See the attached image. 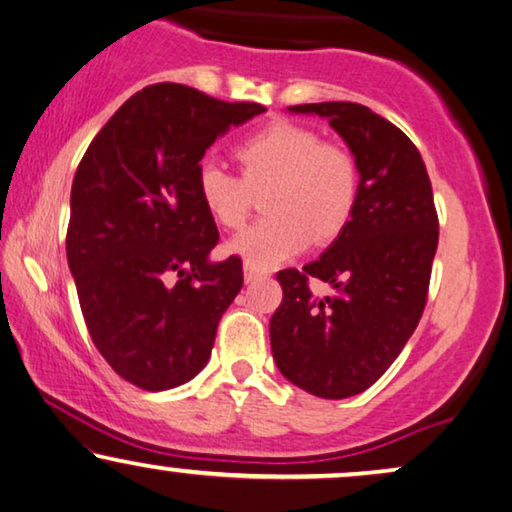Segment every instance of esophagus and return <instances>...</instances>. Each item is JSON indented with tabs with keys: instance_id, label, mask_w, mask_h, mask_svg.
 <instances>
[{
	"instance_id": "esophagus-1",
	"label": "esophagus",
	"mask_w": 512,
	"mask_h": 512,
	"mask_svg": "<svg viewBox=\"0 0 512 512\" xmlns=\"http://www.w3.org/2000/svg\"><path fill=\"white\" fill-rule=\"evenodd\" d=\"M265 272L261 270H254L251 265H244V282L251 284V282H258V279H263Z\"/></svg>"
}]
</instances>
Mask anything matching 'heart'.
I'll list each match as a JSON object with an SVG mask.
<instances>
[{
    "label": "heart",
    "mask_w": 512,
    "mask_h": 512,
    "mask_svg": "<svg viewBox=\"0 0 512 512\" xmlns=\"http://www.w3.org/2000/svg\"><path fill=\"white\" fill-rule=\"evenodd\" d=\"M242 177L216 160H202L195 191L205 212L223 228L247 223L254 191H263L268 219L233 237L228 249L254 270H272L342 233L352 216L359 172L338 144L321 142L305 125L277 121L237 146Z\"/></svg>",
    "instance_id": "obj_1"
}]
</instances>
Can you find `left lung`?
Returning a JSON list of instances; mask_svg holds the SVG:
<instances>
[{"label": "left lung", "mask_w": 512, "mask_h": 512, "mask_svg": "<svg viewBox=\"0 0 512 512\" xmlns=\"http://www.w3.org/2000/svg\"><path fill=\"white\" fill-rule=\"evenodd\" d=\"M326 118L352 151L359 193L347 226L303 272L282 270L284 298L270 319V345L286 380L319 398L366 391L387 370L426 305L438 247V216L417 146L354 102L289 107ZM307 276L334 286L314 299Z\"/></svg>", "instance_id": "8db88e82"}]
</instances>
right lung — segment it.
<instances>
[{
    "instance_id": "obj_1",
    "label": "right lung",
    "mask_w": 512,
    "mask_h": 512,
    "mask_svg": "<svg viewBox=\"0 0 512 512\" xmlns=\"http://www.w3.org/2000/svg\"><path fill=\"white\" fill-rule=\"evenodd\" d=\"M263 111L156 83L109 118L74 174L67 263L83 319L109 366L139 389L193 380L242 289L240 258H209L219 230L195 174L216 139Z\"/></svg>"
}]
</instances>
